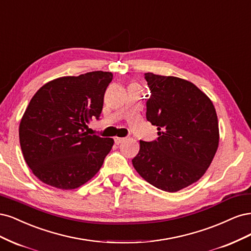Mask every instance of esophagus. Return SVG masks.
<instances>
[{"label":"esophagus","instance_id":"1","mask_svg":"<svg viewBox=\"0 0 251 251\" xmlns=\"http://www.w3.org/2000/svg\"><path fill=\"white\" fill-rule=\"evenodd\" d=\"M125 141V137H118V136H116L115 137V143L116 144H121V143H123Z\"/></svg>","mask_w":251,"mask_h":251}]
</instances>
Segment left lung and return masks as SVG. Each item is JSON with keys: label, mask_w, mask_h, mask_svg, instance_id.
Segmentation results:
<instances>
[{"label": "left lung", "mask_w": 251, "mask_h": 251, "mask_svg": "<svg viewBox=\"0 0 251 251\" xmlns=\"http://www.w3.org/2000/svg\"><path fill=\"white\" fill-rule=\"evenodd\" d=\"M150 90L146 118L157 126L156 141H140L132 159L143 178L166 192H177L198 181L219 145V126L211 99L178 77L146 73Z\"/></svg>", "instance_id": "left-lung-1"}]
</instances>
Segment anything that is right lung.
I'll list each match as a JSON object with an SVG mask.
<instances>
[{
  "label": "right lung",
  "mask_w": 251,
  "mask_h": 251,
  "mask_svg": "<svg viewBox=\"0 0 251 251\" xmlns=\"http://www.w3.org/2000/svg\"><path fill=\"white\" fill-rule=\"evenodd\" d=\"M110 72L54 79L43 85L24 114L19 129L24 158L46 184L74 190L98 173L114 140L84 131L99 120Z\"/></svg>",
  "instance_id": "add662e5"
}]
</instances>
